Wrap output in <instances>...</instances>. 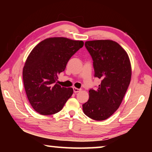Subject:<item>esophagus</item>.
Listing matches in <instances>:
<instances>
[{"label":"esophagus","instance_id":"1","mask_svg":"<svg viewBox=\"0 0 152 152\" xmlns=\"http://www.w3.org/2000/svg\"><path fill=\"white\" fill-rule=\"evenodd\" d=\"M73 90H74V93H77V92H78L80 91V89H78L76 88V87H73Z\"/></svg>","mask_w":152,"mask_h":152}]
</instances>
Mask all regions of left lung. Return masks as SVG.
<instances>
[{
	"instance_id": "1",
	"label": "left lung",
	"mask_w": 152,
	"mask_h": 152,
	"mask_svg": "<svg viewBox=\"0 0 152 152\" xmlns=\"http://www.w3.org/2000/svg\"><path fill=\"white\" fill-rule=\"evenodd\" d=\"M85 46L93 60L94 76L101 83L96 90H90L82 109L91 119L103 121L121 104L131 82L132 65L127 53L115 41H87Z\"/></svg>"
}]
</instances>
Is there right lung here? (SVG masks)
<instances>
[{
  "label": "right lung",
  "mask_w": 152,
  "mask_h": 152,
  "mask_svg": "<svg viewBox=\"0 0 152 152\" xmlns=\"http://www.w3.org/2000/svg\"><path fill=\"white\" fill-rule=\"evenodd\" d=\"M82 41L55 37L42 41L28 56L23 69L27 99L35 111L50 115L62 109L73 94L72 88L56 82L70 58L83 47Z\"/></svg>",
  "instance_id": "1"
}]
</instances>
